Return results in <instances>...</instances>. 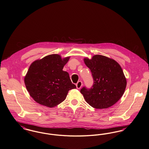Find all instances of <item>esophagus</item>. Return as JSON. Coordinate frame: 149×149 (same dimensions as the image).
<instances>
[{
  "label": "esophagus",
  "mask_w": 149,
  "mask_h": 149,
  "mask_svg": "<svg viewBox=\"0 0 149 149\" xmlns=\"http://www.w3.org/2000/svg\"><path fill=\"white\" fill-rule=\"evenodd\" d=\"M82 85H83V83H82L81 81H79L77 82V84H76L77 88V89H80L81 88Z\"/></svg>",
  "instance_id": "esophagus-1"
}]
</instances>
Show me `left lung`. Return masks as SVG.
I'll return each mask as SVG.
<instances>
[{
    "mask_svg": "<svg viewBox=\"0 0 149 149\" xmlns=\"http://www.w3.org/2000/svg\"><path fill=\"white\" fill-rule=\"evenodd\" d=\"M93 79L90 88L84 86L80 93L85 101L95 109H107L119 101L125 91L126 80L119 64L107 56L96 55L84 59Z\"/></svg>",
    "mask_w": 149,
    "mask_h": 149,
    "instance_id": "obj_1",
    "label": "left lung"
}]
</instances>
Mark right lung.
<instances>
[{
    "label": "right lung",
    "mask_w": 149,
    "mask_h": 149,
    "mask_svg": "<svg viewBox=\"0 0 149 149\" xmlns=\"http://www.w3.org/2000/svg\"><path fill=\"white\" fill-rule=\"evenodd\" d=\"M69 59L58 54L49 55L33 62L24 78L26 89L35 101L53 107L65 99L70 90L75 89L68 72L63 70Z\"/></svg>",
    "instance_id": "add662e5"
}]
</instances>
